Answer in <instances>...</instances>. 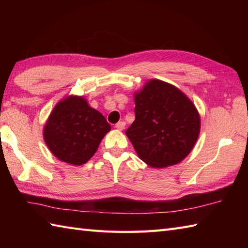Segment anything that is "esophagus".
<instances>
[{
    "instance_id": "34e87169",
    "label": "esophagus",
    "mask_w": 248,
    "mask_h": 248,
    "mask_svg": "<svg viewBox=\"0 0 248 248\" xmlns=\"http://www.w3.org/2000/svg\"><path fill=\"white\" fill-rule=\"evenodd\" d=\"M124 125H125V123L124 121H119V123H117L115 124V128L117 130H124Z\"/></svg>"
}]
</instances>
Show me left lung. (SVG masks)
<instances>
[{
	"label": "left lung",
	"mask_w": 248,
	"mask_h": 248,
	"mask_svg": "<svg viewBox=\"0 0 248 248\" xmlns=\"http://www.w3.org/2000/svg\"><path fill=\"white\" fill-rule=\"evenodd\" d=\"M135 120L125 134L140 159L155 168L180 163L194 148L200 117L193 102L171 84L150 80L135 93Z\"/></svg>",
	"instance_id": "8db88e82"
}]
</instances>
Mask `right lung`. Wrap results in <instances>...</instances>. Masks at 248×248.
Here are the masks:
<instances>
[{
	"label": "right lung",
	"mask_w": 248,
	"mask_h": 248,
	"mask_svg": "<svg viewBox=\"0 0 248 248\" xmlns=\"http://www.w3.org/2000/svg\"><path fill=\"white\" fill-rule=\"evenodd\" d=\"M110 130L104 116L88 105L86 99L69 96L55 105L44 128V139L57 159L82 165L97 151Z\"/></svg>",
	"instance_id": "right-lung-1"
}]
</instances>
